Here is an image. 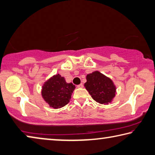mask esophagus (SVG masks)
I'll return each instance as SVG.
<instances>
[{
	"instance_id": "1",
	"label": "esophagus",
	"mask_w": 155,
	"mask_h": 155,
	"mask_svg": "<svg viewBox=\"0 0 155 155\" xmlns=\"http://www.w3.org/2000/svg\"><path fill=\"white\" fill-rule=\"evenodd\" d=\"M77 87H78V88H83V84L81 83V84H78Z\"/></svg>"
}]
</instances>
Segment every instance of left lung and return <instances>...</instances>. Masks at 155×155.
<instances>
[{"instance_id": "obj_1", "label": "left lung", "mask_w": 155, "mask_h": 155, "mask_svg": "<svg viewBox=\"0 0 155 155\" xmlns=\"http://www.w3.org/2000/svg\"><path fill=\"white\" fill-rule=\"evenodd\" d=\"M86 78L84 87L93 100L104 105L112 102L117 91L115 85L110 78L95 71L87 74Z\"/></svg>"}]
</instances>
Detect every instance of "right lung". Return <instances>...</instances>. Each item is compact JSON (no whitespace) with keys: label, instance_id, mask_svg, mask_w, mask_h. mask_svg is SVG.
Segmentation results:
<instances>
[{"label":"right lung","instance_id":"1","mask_svg":"<svg viewBox=\"0 0 155 155\" xmlns=\"http://www.w3.org/2000/svg\"><path fill=\"white\" fill-rule=\"evenodd\" d=\"M75 88V86L73 83H67L64 78L58 73L45 82L41 95L50 107L60 108L69 102Z\"/></svg>","mask_w":155,"mask_h":155}]
</instances>
